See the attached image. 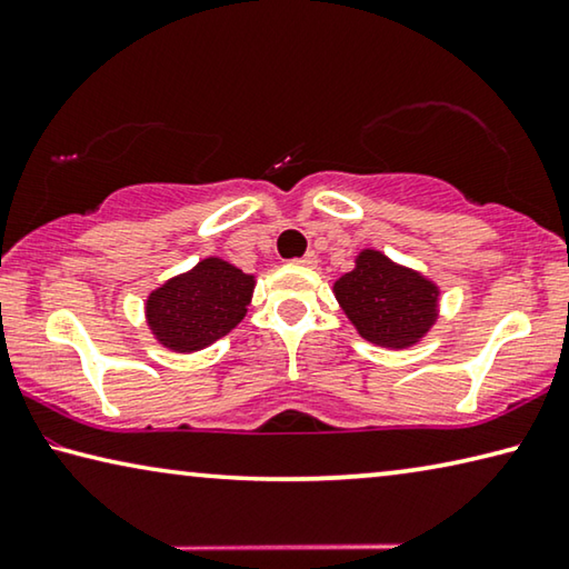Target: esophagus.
Here are the masks:
<instances>
[{"instance_id": "esophagus-1", "label": "esophagus", "mask_w": 569, "mask_h": 569, "mask_svg": "<svg viewBox=\"0 0 569 569\" xmlns=\"http://www.w3.org/2000/svg\"><path fill=\"white\" fill-rule=\"evenodd\" d=\"M296 266H303V268H316V263H319V258H316V253H306L303 258H298V261H293Z\"/></svg>"}]
</instances>
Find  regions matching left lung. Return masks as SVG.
Segmentation results:
<instances>
[{
  "label": "left lung",
  "mask_w": 569,
  "mask_h": 569,
  "mask_svg": "<svg viewBox=\"0 0 569 569\" xmlns=\"http://www.w3.org/2000/svg\"><path fill=\"white\" fill-rule=\"evenodd\" d=\"M333 296L363 341L389 351L421 343L441 313V288L379 248H361L353 268L333 281Z\"/></svg>",
  "instance_id": "8db88e82"
}]
</instances>
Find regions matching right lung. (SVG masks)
Segmentation results:
<instances>
[{
  "label": "right lung",
  "instance_id": "obj_1",
  "mask_svg": "<svg viewBox=\"0 0 569 569\" xmlns=\"http://www.w3.org/2000/svg\"><path fill=\"white\" fill-rule=\"evenodd\" d=\"M256 276L220 256L168 278L146 298V323L156 343L176 353H196L223 339L246 319Z\"/></svg>",
  "mask_w": 569,
  "mask_h": 569
}]
</instances>
